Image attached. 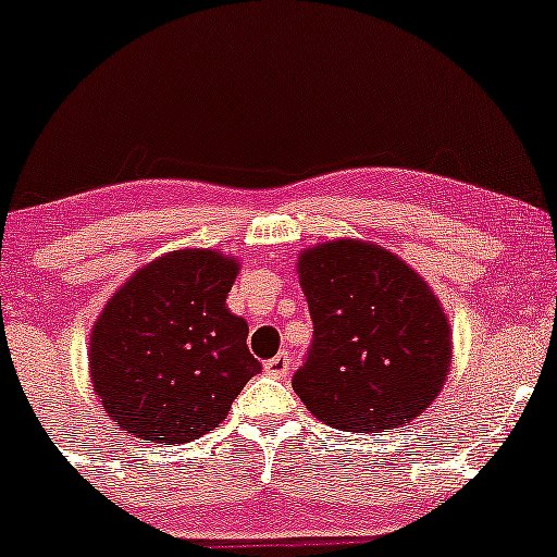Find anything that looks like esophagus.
<instances>
[{
	"instance_id": "34e87169",
	"label": "esophagus",
	"mask_w": 557,
	"mask_h": 557,
	"mask_svg": "<svg viewBox=\"0 0 557 557\" xmlns=\"http://www.w3.org/2000/svg\"><path fill=\"white\" fill-rule=\"evenodd\" d=\"M288 368H292V360H288L286 352H278L276 358L265 360V373L276 375V379H284V375L288 373Z\"/></svg>"
}]
</instances>
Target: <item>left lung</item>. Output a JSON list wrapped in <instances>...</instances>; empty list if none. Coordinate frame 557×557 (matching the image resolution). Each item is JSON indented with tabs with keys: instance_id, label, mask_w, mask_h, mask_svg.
Returning a JSON list of instances; mask_svg holds the SVG:
<instances>
[{
	"instance_id": "left-lung-1",
	"label": "left lung",
	"mask_w": 557,
	"mask_h": 557,
	"mask_svg": "<svg viewBox=\"0 0 557 557\" xmlns=\"http://www.w3.org/2000/svg\"><path fill=\"white\" fill-rule=\"evenodd\" d=\"M314 322L294 392L317 420L343 432H384L422 414L443 392L453 330L437 294L375 243L337 237L299 252Z\"/></svg>"
}]
</instances>
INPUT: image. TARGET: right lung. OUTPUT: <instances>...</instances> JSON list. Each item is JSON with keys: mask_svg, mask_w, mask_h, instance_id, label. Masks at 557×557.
<instances>
[{"mask_svg": "<svg viewBox=\"0 0 557 557\" xmlns=\"http://www.w3.org/2000/svg\"><path fill=\"white\" fill-rule=\"evenodd\" d=\"M240 263L184 248L137 269L107 301L89 337V375L104 414L140 440L191 443L227 420L261 371L248 322L227 309Z\"/></svg>", "mask_w": 557, "mask_h": 557, "instance_id": "right-lung-1", "label": "right lung"}]
</instances>
